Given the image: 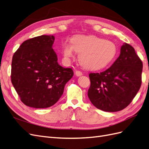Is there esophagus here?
<instances>
[{
	"label": "esophagus",
	"instance_id": "esophagus-1",
	"mask_svg": "<svg viewBox=\"0 0 149 149\" xmlns=\"http://www.w3.org/2000/svg\"><path fill=\"white\" fill-rule=\"evenodd\" d=\"M75 74H76V76H81V75H83V73H82L81 71L78 70V71H75Z\"/></svg>",
	"mask_w": 149,
	"mask_h": 149
}]
</instances>
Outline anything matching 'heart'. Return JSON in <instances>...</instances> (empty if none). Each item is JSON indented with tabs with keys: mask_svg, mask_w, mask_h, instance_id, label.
Segmentation results:
<instances>
[{
	"mask_svg": "<svg viewBox=\"0 0 149 149\" xmlns=\"http://www.w3.org/2000/svg\"><path fill=\"white\" fill-rule=\"evenodd\" d=\"M117 50L113 42L94 35H75L71 39V43L66 42L63 45V55L66 60L73 57L74 51L79 53L80 64L90 70L107 66L114 60Z\"/></svg>",
	"mask_w": 149,
	"mask_h": 149,
	"instance_id": "b5f03b06",
	"label": "heart"
}]
</instances>
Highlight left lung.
Segmentation results:
<instances>
[{
    "label": "left lung",
    "mask_w": 149,
    "mask_h": 149,
    "mask_svg": "<svg viewBox=\"0 0 149 149\" xmlns=\"http://www.w3.org/2000/svg\"><path fill=\"white\" fill-rule=\"evenodd\" d=\"M142 62L129 44L124 43L119 56L106 71L89 74L88 95L99 109L117 112L124 109L136 96L142 83Z\"/></svg>",
    "instance_id": "8db88e82"
}]
</instances>
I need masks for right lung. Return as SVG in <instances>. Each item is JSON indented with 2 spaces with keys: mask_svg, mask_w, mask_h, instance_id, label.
I'll return each mask as SVG.
<instances>
[{
  "mask_svg": "<svg viewBox=\"0 0 149 149\" xmlns=\"http://www.w3.org/2000/svg\"><path fill=\"white\" fill-rule=\"evenodd\" d=\"M53 35H41L22 43L12 58L11 81L21 101L34 108L49 107L59 100L71 68L58 63Z\"/></svg>",
  "mask_w": 149,
  "mask_h": 149,
  "instance_id": "right-lung-1",
  "label": "right lung"
}]
</instances>
